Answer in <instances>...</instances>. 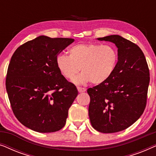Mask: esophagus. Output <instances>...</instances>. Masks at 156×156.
Instances as JSON below:
<instances>
[{
	"label": "esophagus",
	"instance_id": "esophagus-1",
	"mask_svg": "<svg viewBox=\"0 0 156 156\" xmlns=\"http://www.w3.org/2000/svg\"><path fill=\"white\" fill-rule=\"evenodd\" d=\"M77 90L80 93H82V92H84L85 91H86V89L85 88H83V87H77Z\"/></svg>",
	"mask_w": 156,
	"mask_h": 156
}]
</instances>
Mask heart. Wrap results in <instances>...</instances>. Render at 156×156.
<instances>
[{
  "mask_svg": "<svg viewBox=\"0 0 156 156\" xmlns=\"http://www.w3.org/2000/svg\"><path fill=\"white\" fill-rule=\"evenodd\" d=\"M69 56L59 54L56 65L64 77L72 80L80 68L82 73L74 79L76 84L90 82L94 84L105 82L114 73L118 62V53L111 45L78 44L69 49Z\"/></svg>",
  "mask_w": 156,
  "mask_h": 156,
  "instance_id": "obj_1",
  "label": "heart"
}]
</instances>
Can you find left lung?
Masks as SVG:
<instances>
[{"mask_svg":"<svg viewBox=\"0 0 156 156\" xmlns=\"http://www.w3.org/2000/svg\"><path fill=\"white\" fill-rule=\"evenodd\" d=\"M118 48V62L105 82L89 88V116L97 131L116 133L135 123L146 106L150 72L146 57L137 44L121 36L97 38Z\"/></svg>","mask_w":156,"mask_h":156,"instance_id":"1","label":"left lung"}]
</instances>
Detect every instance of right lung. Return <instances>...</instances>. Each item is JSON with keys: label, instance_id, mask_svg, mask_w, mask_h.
Segmentation results:
<instances>
[{"label": "right lung", "instance_id": "add662e5", "mask_svg": "<svg viewBox=\"0 0 156 156\" xmlns=\"http://www.w3.org/2000/svg\"><path fill=\"white\" fill-rule=\"evenodd\" d=\"M74 40L41 35L20 45L12 55L6 90L14 115L30 129L51 133L65 126L78 91L60 74L56 57Z\"/></svg>", "mask_w": 156, "mask_h": 156}]
</instances>
